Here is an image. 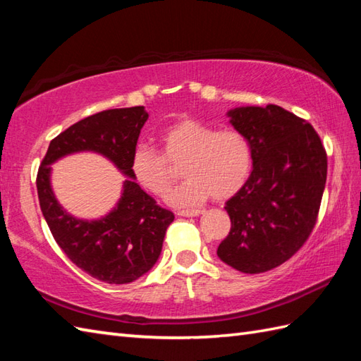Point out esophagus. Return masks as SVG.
Here are the masks:
<instances>
[{
	"label": "esophagus",
	"instance_id": "obj_1",
	"mask_svg": "<svg viewBox=\"0 0 361 361\" xmlns=\"http://www.w3.org/2000/svg\"><path fill=\"white\" fill-rule=\"evenodd\" d=\"M200 212H202L200 209H186V211H178V212H176V216H180V217H197Z\"/></svg>",
	"mask_w": 361,
	"mask_h": 361
}]
</instances>
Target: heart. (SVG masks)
Listing matches in <instances>:
<instances>
[{"label": "heart", "instance_id": "heart-1", "mask_svg": "<svg viewBox=\"0 0 361 361\" xmlns=\"http://www.w3.org/2000/svg\"><path fill=\"white\" fill-rule=\"evenodd\" d=\"M158 142L161 153L137 144L130 169L142 189L164 197L176 180L173 167L181 166L186 180L167 197L176 208L202 204L211 195L226 200L245 186L252 171L251 144L237 128L216 130L198 119H181L161 130Z\"/></svg>", "mask_w": 361, "mask_h": 361}]
</instances>
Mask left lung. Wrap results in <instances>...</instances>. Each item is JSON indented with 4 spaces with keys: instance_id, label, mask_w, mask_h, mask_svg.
Segmentation results:
<instances>
[{
    "instance_id": "8db88e82",
    "label": "left lung",
    "mask_w": 361,
    "mask_h": 361,
    "mask_svg": "<svg viewBox=\"0 0 361 361\" xmlns=\"http://www.w3.org/2000/svg\"><path fill=\"white\" fill-rule=\"evenodd\" d=\"M248 137L252 172L226 202L231 229L217 256L242 273H264L286 262L315 228L327 178V155L307 121L279 105L228 111Z\"/></svg>"
}]
</instances>
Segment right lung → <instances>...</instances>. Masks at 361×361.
I'll list each match as a JSON object with an SVG mask.
<instances>
[{"mask_svg": "<svg viewBox=\"0 0 361 361\" xmlns=\"http://www.w3.org/2000/svg\"><path fill=\"white\" fill-rule=\"evenodd\" d=\"M149 114L144 106L113 109L75 122L54 137L38 167L37 192L43 217L73 264L106 283H128L157 264L175 216L135 181L132 152ZM78 151L109 157L129 178L117 208L97 221H82L58 204L50 188V164Z\"/></svg>", "mask_w": 361, "mask_h": 361, "instance_id": "1", "label": "right lung"}]
</instances>
